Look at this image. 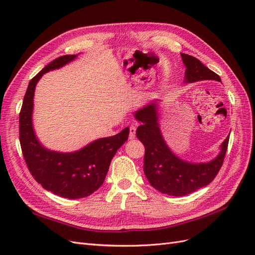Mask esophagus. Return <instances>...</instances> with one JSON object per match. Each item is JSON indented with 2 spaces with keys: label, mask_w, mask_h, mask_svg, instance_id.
Wrapping results in <instances>:
<instances>
[{
  "label": "esophagus",
  "mask_w": 255,
  "mask_h": 255,
  "mask_svg": "<svg viewBox=\"0 0 255 255\" xmlns=\"http://www.w3.org/2000/svg\"><path fill=\"white\" fill-rule=\"evenodd\" d=\"M136 137V128L135 127H129V139H134Z\"/></svg>",
  "instance_id": "esophagus-1"
}]
</instances>
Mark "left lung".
<instances>
[{"label": "left lung", "instance_id": "1", "mask_svg": "<svg viewBox=\"0 0 255 255\" xmlns=\"http://www.w3.org/2000/svg\"><path fill=\"white\" fill-rule=\"evenodd\" d=\"M186 67L185 83H195L204 80L221 82L216 74L201 61L188 54L181 53ZM157 101L151 102L135 112V118L141 122L136 129V136L145 149L143 172L152 186L161 194L169 196H186L210 184L222 166L228 149L229 138L220 145V152L207 163H189L176 156L167 145L161 135L158 122Z\"/></svg>", "mask_w": 255, "mask_h": 255}]
</instances>
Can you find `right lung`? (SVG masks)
Here are the masks:
<instances>
[{
    "instance_id": "obj_1",
    "label": "right lung",
    "mask_w": 255,
    "mask_h": 255,
    "mask_svg": "<svg viewBox=\"0 0 255 255\" xmlns=\"http://www.w3.org/2000/svg\"><path fill=\"white\" fill-rule=\"evenodd\" d=\"M76 57L65 55L54 59L30 80L19 116L20 144L29 172L44 189L68 199L88 197L101 187L113 157L129 134V128H126L69 153L49 150L38 140L32 119L36 85L44 73L64 67Z\"/></svg>"
}]
</instances>
